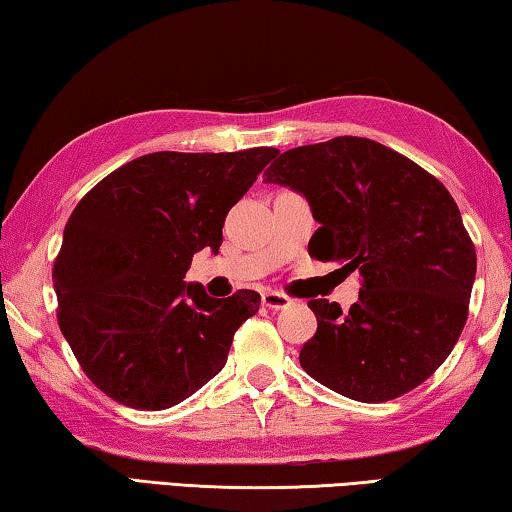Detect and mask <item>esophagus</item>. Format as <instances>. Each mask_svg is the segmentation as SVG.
<instances>
[{
	"mask_svg": "<svg viewBox=\"0 0 512 512\" xmlns=\"http://www.w3.org/2000/svg\"><path fill=\"white\" fill-rule=\"evenodd\" d=\"M263 306L270 308V311H283V308L290 306V299L286 295H281V292H274V290H267L263 292Z\"/></svg>",
	"mask_w": 512,
	"mask_h": 512,
	"instance_id": "obj_1",
	"label": "esophagus"
}]
</instances>
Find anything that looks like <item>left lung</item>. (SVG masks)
<instances>
[{
	"instance_id": "obj_1",
	"label": "left lung",
	"mask_w": 512,
	"mask_h": 512,
	"mask_svg": "<svg viewBox=\"0 0 512 512\" xmlns=\"http://www.w3.org/2000/svg\"><path fill=\"white\" fill-rule=\"evenodd\" d=\"M267 183L301 192L320 229L308 251L360 274L342 313L311 299L317 331L304 370L338 395L379 404L406 395L445 363L467 322L474 242L454 197L381 142L340 136L283 152Z\"/></svg>"
}]
</instances>
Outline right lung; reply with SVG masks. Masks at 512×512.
I'll return each instance as SVG.
<instances>
[{
    "label": "right lung",
    "mask_w": 512,
    "mask_h": 512,
    "mask_svg": "<svg viewBox=\"0 0 512 512\" xmlns=\"http://www.w3.org/2000/svg\"><path fill=\"white\" fill-rule=\"evenodd\" d=\"M276 156L272 147L145 154L79 201L52 270L58 326L104 395L163 410L222 370L261 295L215 299L183 279L197 251H220L226 213Z\"/></svg>",
    "instance_id": "1"
}]
</instances>
